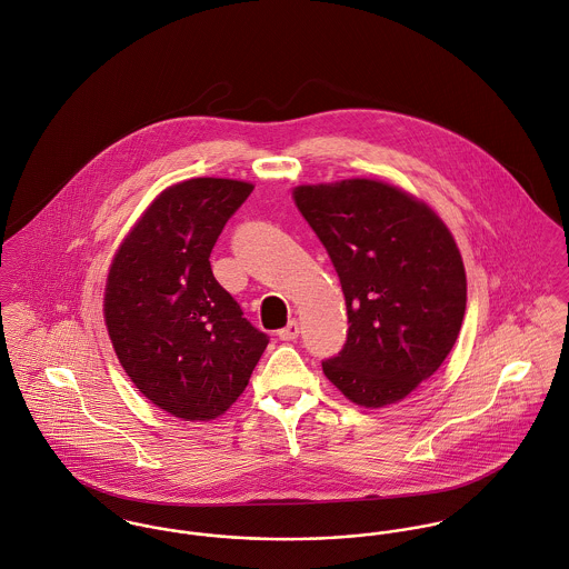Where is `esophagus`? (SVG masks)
<instances>
[{
    "label": "esophagus",
    "mask_w": 569,
    "mask_h": 569,
    "mask_svg": "<svg viewBox=\"0 0 569 569\" xmlns=\"http://www.w3.org/2000/svg\"><path fill=\"white\" fill-rule=\"evenodd\" d=\"M277 336H279V340H295L299 336V322L297 320H288V325L277 331Z\"/></svg>",
    "instance_id": "1"
}]
</instances>
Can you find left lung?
Here are the masks:
<instances>
[{"label": "left lung", "mask_w": 569, "mask_h": 569, "mask_svg": "<svg viewBox=\"0 0 569 569\" xmlns=\"http://www.w3.org/2000/svg\"><path fill=\"white\" fill-rule=\"evenodd\" d=\"M295 202L338 272L349 331L322 373L353 403L401 401L435 376L467 308L460 251L441 218L392 186H301Z\"/></svg>", "instance_id": "1"}]
</instances>
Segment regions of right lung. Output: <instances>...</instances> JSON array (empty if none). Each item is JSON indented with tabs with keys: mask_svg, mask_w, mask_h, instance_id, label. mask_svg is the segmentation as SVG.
Here are the masks:
<instances>
[{
	"mask_svg": "<svg viewBox=\"0 0 569 569\" xmlns=\"http://www.w3.org/2000/svg\"><path fill=\"white\" fill-rule=\"evenodd\" d=\"M251 191L231 179H190L161 191L109 270L104 318L120 365L143 397L183 421L220 417L268 345L209 263Z\"/></svg>",
	"mask_w": 569,
	"mask_h": 569,
	"instance_id": "right-lung-1",
	"label": "right lung"
}]
</instances>
